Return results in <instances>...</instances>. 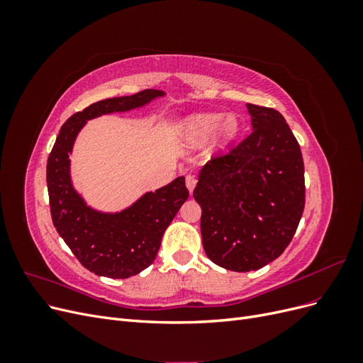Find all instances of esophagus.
I'll return each instance as SVG.
<instances>
[{"label": "esophagus", "instance_id": "34e87169", "mask_svg": "<svg viewBox=\"0 0 363 363\" xmlns=\"http://www.w3.org/2000/svg\"><path fill=\"white\" fill-rule=\"evenodd\" d=\"M195 186H196V179L194 177V175H188V177H186V188L189 189L191 194H192Z\"/></svg>", "mask_w": 363, "mask_h": 363}]
</instances>
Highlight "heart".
<instances>
[{
	"mask_svg": "<svg viewBox=\"0 0 363 363\" xmlns=\"http://www.w3.org/2000/svg\"><path fill=\"white\" fill-rule=\"evenodd\" d=\"M182 136L192 145H203L215 133L221 142L232 140L239 131V123L235 115L224 119L219 113H196L183 121Z\"/></svg>",
	"mask_w": 363,
	"mask_h": 363,
	"instance_id": "b5f03b06",
	"label": "heart"
}]
</instances>
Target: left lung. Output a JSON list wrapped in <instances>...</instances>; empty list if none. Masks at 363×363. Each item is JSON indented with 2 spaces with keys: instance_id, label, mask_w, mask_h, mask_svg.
Returning <instances> with one entry per match:
<instances>
[{
  "instance_id": "obj_1",
  "label": "left lung",
  "mask_w": 363,
  "mask_h": 363,
  "mask_svg": "<svg viewBox=\"0 0 363 363\" xmlns=\"http://www.w3.org/2000/svg\"><path fill=\"white\" fill-rule=\"evenodd\" d=\"M252 131L199 174L201 238L218 267L247 272L277 259L292 240L304 208V163L280 112L247 104Z\"/></svg>"
}]
</instances>
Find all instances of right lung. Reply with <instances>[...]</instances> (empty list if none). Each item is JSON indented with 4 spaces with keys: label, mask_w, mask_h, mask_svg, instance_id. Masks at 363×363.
<instances>
[{
    "label": "right lung",
    "mask_w": 363,
    "mask_h": 363,
    "mask_svg": "<svg viewBox=\"0 0 363 363\" xmlns=\"http://www.w3.org/2000/svg\"><path fill=\"white\" fill-rule=\"evenodd\" d=\"M160 96H164L163 91L145 89L91 104L62 125L50 152L47 184L52 224L82 265L96 276L128 279L148 268L157 256L164 230L189 192L184 177H177L155 192H145L123 211H96L72 184L69 156L74 142L89 119L130 112Z\"/></svg>",
    "instance_id": "right-lung-1"
}]
</instances>
